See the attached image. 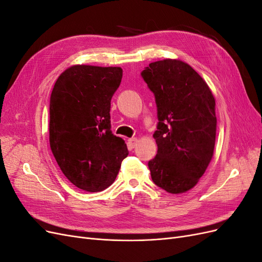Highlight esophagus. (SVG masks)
Here are the masks:
<instances>
[{
    "mask_svg": "<svg viewBox=\"0 0 262 262\" xmlns=\"http://www.w3.org/2000/svg\"><path fill=\"white\" fill-rule=\"evenodd\" d=\"M138 139L137 138H132V139H129L128 140V147L129 148H134L137 146V144H138Z\"/></svg>",
    "mask_w": 262,
    "mask_h": 262,
    "instance_id": "34e87169",
    "label": "esophagus"
}]
</instances>
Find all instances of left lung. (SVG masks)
<instances>
[{"mask_svg":"<svg viewBox=\"0 0 262 262\" xmlns=\"http://www.w3.org/2000/svg\"><path fill=\"white\" fill-rule=\"evenodd\" d=\"M153 92L156 156L148 162L156 186L178 194L192 189L212 160L216 136L215 99L208 84L187 63L165 59L141 73Z\"/></svg>","mask_w":262,"mask_h":262,"instance_id":"obj_1","label":"left lung"}]
</instances>
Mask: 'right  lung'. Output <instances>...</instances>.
Here are the masks:
<instances>
[{
    "label": "right lung",
    "mask_w": 262,
    "mask_h": 262,
    "mask_svg": "<svg viewBox=\"0 0 262 262\" xmlns=\"http://www.w3.org/2000/svg\"><path fill=\"white\" fill-rule=\"evenodd\" d=\"M121 78V68L78 64L61 73L53 86L50 147L64 176L85 191L108 188L129 154L110 130V101Z\"/></svg>",
    "instance_id": "1"
}]
</instances>
